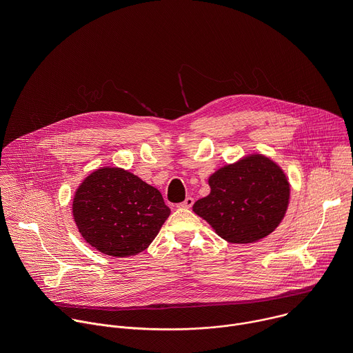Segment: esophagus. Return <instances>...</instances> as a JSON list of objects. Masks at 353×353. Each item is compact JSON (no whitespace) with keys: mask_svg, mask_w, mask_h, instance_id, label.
<instances>
[{"mask_svg":"<svg viewBox=\"0 0 353 353\" xmlns=\"http://www.w3.org/2000/svg\"><path fill=\"white\" fill-rule=\"evenodd\" d=\"M192 204H194V198L187 196V198L183 201V203H180L177 207H179V208H191Z\"/></svg>","mask_w":353,"mask_h":353,"instance_id":"esophagus-1","label":"esophagus"}]
</instances>
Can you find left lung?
Masks as SVG:
<instances>
[{
  "label": "left lung",
  "instance_id": "obj_1",
  "mask_svg": "<svg viewBox=\"0 0 353 353\" xmlns=\"http://www.w3.org/2000/svg\"><path fill=\"white\" fill-rule=\"evenodd\" d=\"M211 192L198 199L192 211L229 243H256L282 222L290 184L278 163L251 154L225 165L208 179Z\"/></svg>",
  "mask_w": 353,
  "mask_h": 353
}]
</instances>
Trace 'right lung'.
Instances as JSON below:
<instances>
[{
    "mask_svg": "<svg viewBox=\"0 0 353 353\" xmlns=\"http://www.w3.org/2000/svg\"><path fill=\"white\" fill-rule=\"evenodd\" d=\"M169 215L161 191L121 168L93 170L72 199L81 236L100 253L116 259L148 248Z\"/></svg>",
    "mask_w": 353,
    "mask_h": 353,
    "instance_id": "right-lung-1",
    "label": "right lung"
}]
</instances>
